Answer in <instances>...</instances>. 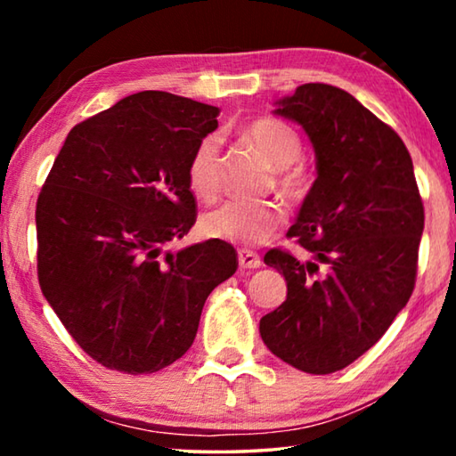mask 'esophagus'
Masks as SVG:
<instances>
[{"mask_svg": "<svg viewBox=\"0 0 456 456\" xmlns=\"http://www.w3.org/2000/svg\"><path fill=\"white\" fill-rule=\"evenodd\" d=\"M237 259H239V267H241V269H257V267H261V257L251 249H239Z\"/></svg>", "mask_w": 456, "mask_h": 456, "instance_id": "esophagus-1", "label": "esophagus"}]
</instances>
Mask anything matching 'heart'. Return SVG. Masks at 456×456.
Instances as JSON below:
<instances>
[{
  "mask_svg": "<svg viewBox=\"0 0 456 456\" xmlns=\"http://www.w3.org/2000/svg\"><path fill=\"white\" fill-rule=\"evenodd\" d=\"M245 138L261 159L273 168L275 189L285 199L299 200L307 191V175L302 167H293L304 152L302 136L288 122L261 117L245 126ZM189 187L200 199H211L221 183V138L207 134L192 151L187 167ZM285 213L277 203L227 200L211 211L203 221L205 233L229 243H265L283 225Z\"/></svg>",
  "mask_w": 456,
  "mask_h": 456,
  "instance_id": "heart-1",
  "label": "heart"
}]
</instances>
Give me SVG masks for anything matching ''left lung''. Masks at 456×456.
<instances>
[{"mask_svg": "<svg viewBox=\"0 0 456 456\" xmlns=\"http://www.w3.org/2000/svg\"><path fill=\"white\" fill-rule=\"evenodd\" d=\"M275 114L304 126L318 159L288 231L314 261L265 253L288 297L259 334L293 368L331 374L372 348L411 299L424 207L403 138L346 90L302 84Z\"/></svg>", "mask_w": 456, "mask_h": 456, "instance_id": "left-lung-1", "label": "left lung"}]
</instances>
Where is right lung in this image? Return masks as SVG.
Masks as SVG:
<instances>
[{
  "label": "right lung",
  "mask_w": 456,
  "mask_h": 456,
  "mask_svg": "<svg viewBox=\"0 0 456 456\" xmlns=\"http://www.w3.org/2000/svg\"><path fill=\"white\" fill-rule=\"evenodd\" d=\"M219 108L144 90L76 125L36 205L37 280L92 360L125 374L191 348L205 299L237 269L221 239L165 251L197 221L187 167Z\"/></svg>",
  "instance_id": "right-lung-1"
}]
</instances>
